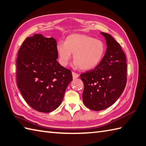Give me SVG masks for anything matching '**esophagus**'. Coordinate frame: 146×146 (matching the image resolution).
Wrapping results in <instances>:
<instances>
[{"label": "esophagus", "instance_id": "esophagus-1", "mask_svg": "<svg viewBox=\"0 0 146 146\" xmlns=\"http://www.w3.org/2000/svg\"><path fill=\"white\" fill-rule=\"evenodd\" d=\"M72 74L73 79H76V78H77V77H78L79 76L78 74H77V73H76V72H72Z\"/></svg>", "mask_w": 146, "mask_h": 146}]
</instances>
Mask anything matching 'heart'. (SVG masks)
<instances>
[{
  "mask_svg": "<svg viewBox=\"0 0 146 146\" xmlns=\"http://www.w3.org/2000/svg\"><path fill=\"white\" fill-rule=\"evenodd\" d=\"M105 50L103 41L83 34L70 35L65 43L59 41L56 44L59 62L62 66H66L73 53L74 66L84 70L96 67L102 60Z\"/></svg>",
  "mask_w": 146,
  "mask_h": 146,
  "instance_id": "b5f03b06",
  "label": "heart"
}]
</instances>
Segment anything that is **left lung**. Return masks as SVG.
Returning a JSON list of instances; mask_svg holds the SVG:
<instances>
[{
	"label": "left lung",
	"mask_w": 146,
	"mask_h": 146,
	"mask_svg": "<svg viewBox=\"0 0 146 146\" xmlns=\"http://www.w3.org/2000/svg\"><path fill=\"white\" fill-rule=\"evenodd\" d=\"M106 41V52L94 69L80 75L84 83L83 103L92 110L111 106L121 96L127 83L126 56L110 35L101 33Z\"/></svg>",
	"instance_id": "1"
}]
</instances>
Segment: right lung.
<instances>
[{"instance_id": "right-lung-1", "label": "right lung", "mask_w": 146, "mask_h": 146, "mask_svg": "<svg viewBox=\"0 0 146 146\" xmlns=\"http://www.w3.org/2000/svg\"><path fill=\"white\" fill-rule=\"evenodd\" d=\"M58 56L56 40L40 34L26 38L17 53V87L26 102L38 111L57 108L72 80L71 71L56 61Z\"/></svg>"}]
</instances>
